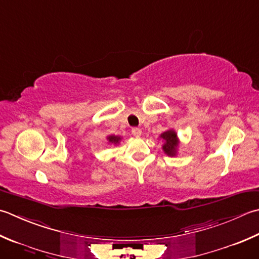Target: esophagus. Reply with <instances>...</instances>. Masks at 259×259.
<instances>
[{"label": "esophagus", "instance_id": "1", "mask_svg": "<svg viewBox=\"0 0 259 259\" xmlns=\"http://www.w3.org/2000/svg\"><path fill=\"white\" fill-rule=\"evenodd\" d=\"M131 134H133L135 137H140L141 136V129L134 128L133 131H131Z\"/></svg>", "mask_w": 259, "mask_h": 259}]
</instances>
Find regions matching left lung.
<instances>
[{"label": "left lung", "instance_id": "8db88e82", "mask_svg": "<svg viewBox=\"0 0 259 259\" xmlns=\"http://www.w3.org/2000/svg\"><path fill=\"white\" fill-rule=\"evenodd\" d=\"M159 138L163 140V151L169 157H175L177 155V151H179V146H180V139L177 137L176 131L174 129H168L166 130L165 133L159 136Z\"/></svg>", "mask_w": 259, "mask_h": 259}]
</instances>
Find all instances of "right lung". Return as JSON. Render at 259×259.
<instances>
[{"label":"right lung","mask_w":259,"mask_h":259,"mask_svg":"<svg viewBox=\"0 0 259 259\" xmlns=\"http://www.w3.org/2000/svg\"><path fill=\"white\" fill-rule=\"evenodd\" d=\"M106 140H108V144H110V145L118 146V145L120 144V141L122 140V137L114 136V135H110V136L106 137Z\"/></svg>","instance_id":"right-lung-1"}]
</instances>
